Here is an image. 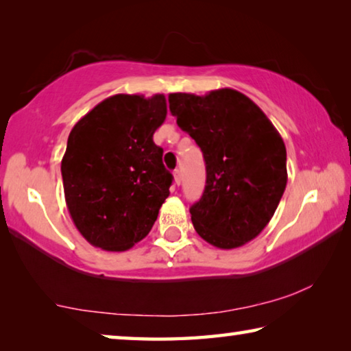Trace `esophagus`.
Returning a JSON list of instances; mask_svg holds the SVG:
<instances>
[{
	"instance_id": "1",
	"label": "esophagus",
	"mask_w": 351,
	"mask_h": 351,
	"mask_svg": "<svg viewBox=\"0 0 351 351\" xmlns=\"http://www.w3.org/2000/svg\"><path fill=\"white\" fill-rule=\"evenodd\" d=\"M173 178H175V184H176V186H180V184H181V170H180V169H176V170L173 171Z\"/></svg>"
}]
</instances>
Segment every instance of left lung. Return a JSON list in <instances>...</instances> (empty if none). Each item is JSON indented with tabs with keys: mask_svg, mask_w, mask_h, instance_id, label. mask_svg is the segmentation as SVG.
<instances>
[{
	"mask_svg": "<svg viewBox=\"0 0 351 351\" xmlns=\"http://www.w3.org/2000/svg\"><path fill=\"white\" fill-rule=\"evenodd\" d=\"M169 104L206 162L203 197L190 207L195 230L219 249L246 245L271 221L287 187L280 133L251 99L230 88L206 96L173 93Z\"/></svg>",
	"mask_w": 351,
	"mask_h": 351,
	"instance_id": "8db88e82",
	"label": "left lung"
}]
</instances>
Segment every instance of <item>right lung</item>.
<instances>
[{"mask_svg": "<svg viewBox=\"0 0 351 351\" xmlns=\"http://www.w3.org/2000/svg\"><path fill=\"white\" fill-rule=\"evenodd\" d=\"M165 116L164 94H116L71 130L62 159L64 199L93 246L127 251L152 230L173 180L153 142Z\"/></svg>", "mask_w": 351, "mask_h": 351, "instance_id": "add662e5", "label": "right lung"}]
</instances>
